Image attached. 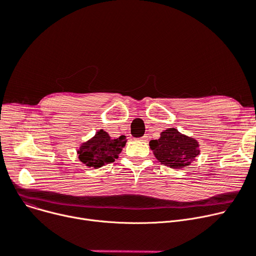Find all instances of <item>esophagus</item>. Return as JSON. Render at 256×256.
Returning <instances> with one entry per match:
<instances>
[{
	"mask_svg": "<svg viewBox=\"0 0 256 256\" xmlns=\"http://www.w3.org/2000/svg\"><path fill=\"white\" fill-rule=\"evenodd\" d=\"M140 140H142V142H146V140H148V136H146V135H144L142 138H140Z\"/></svg>",
	"mask_w": 256,
	"mask_h": 256,
	"instance_id": "esophagus-1",
	"label": "esophagus"
}]
</instances>
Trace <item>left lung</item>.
<instances>
[{
    "label": "left lung",
    "mask_w": 256,
    "mask_h": 256,
    "mask_svg": "<svg viewBox=\"0 0 256 256\" xmlns=\"http://www.w3.org/2000/svg\"><path fill=\"white\" fill-rule=\"evenodd\" d=\"M200 144L196 140L168 128L160 133L159 140L150 142V148L161 164L170 168L188 166L200 154Z\"/></svg>",
    "instance_id": "obj_1"
}]
</instances>
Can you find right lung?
Instances as JSON below:
<instances>
[{
  "label": "right lung",
  "mask_w": 256,
  "mask_h": 256,
  "mask_svg": "<svg viewBox=\"0 0 256 256\" xmlns=\"http://www.w3.org/2000/svg\"><path fill=\"white\" fill-rule=\"evenodd\" d=\"M126 140L124 135L112 140L106 131L101 129L91 140L82 144L78 151V159L88 168H99L118 159Z\"/></svg>",
  "instance_id": "obj_1"
}]
</instances>
